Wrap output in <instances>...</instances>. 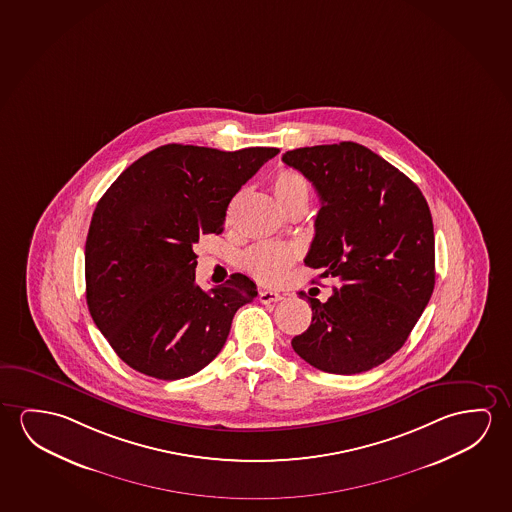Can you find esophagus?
Wrapping results in <instances>:
<instances>
[{
	"instance_id": "obj_1",
	"label": "esophagus",
	"mask_w": 512,
	"mask_h": 512,
	"mask_svg": "<svg viewBox=\"0 0 512 512\" xmlns=\"http://www.w3.org/2000/svg\"><path fill=\"white\" fill-rule=\"evenodd\" d=\"M259 299L262 303H276V301L284 299V294L276 291H260Z\"/></svg>"
}]
</instances>
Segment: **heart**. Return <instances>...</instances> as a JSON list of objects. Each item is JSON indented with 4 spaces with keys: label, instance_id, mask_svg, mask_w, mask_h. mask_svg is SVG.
I'll use <instances>...</instances> for the list:
<instances>
[{
    "label": "heart",
    "instance_id": "1",
    "mask_svg": "<svg viewBox=\"0 0 512 512\" xmlns=\"http://www.w3.org/2000/svg\"><path fill=\"white\" fill-rule=\"evenodd\" d=\"M273 191L282 207H289L294 202H308L310 200V186L308 181L296 170H280L273 179ZM299 257L296 246L280 243L253 244L248 252L244 253V268L250 275L255 276L262 284H278L289 273L292 264Z\"/></svg>",
    "mask_w": 512,
    "mask_h": 512
}]
</instances>
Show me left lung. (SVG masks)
Instances as JSON below:
<instances>
[{"mask_svg":"<svg viewBox=\"0 0 512 512\" xmlns=\"http://www.w3.org/2000/svg\"><path fill=\"white\" fill-rule=\"evenodd\" d=\"M321 209L305 264L335 278L328 301L308 298L312 324L292 349L315 369L360 374L394 356L434 289V230L417 184L360 143L285 152Z\"/></svg>","mask_w":512,"mask_h":512,"instance_id":"left-lung-1","label":"left lung"}]
</instances>
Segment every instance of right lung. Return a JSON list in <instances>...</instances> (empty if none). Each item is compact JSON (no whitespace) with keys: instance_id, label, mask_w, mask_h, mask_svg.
Listing matches in <instances>:
<instances>
[{"instance_id":"obj_1","label":"right lung","mask_w":512,"mask_h":512,"mask_svg":"<svg viewBox=\"0 0 512 512\" xmlns=\"http://www.w3.org/2000/svg\"><path fill=\"white\" fill-rule=\"evenodd\" d=\"M278 152L168 143L134 161L97 202L85 244L88 310L131 369L188 378L225 346L257 287L236 273L202 291L193 246L223 232L230 200Z\"/></svg>"}]
</instances>
